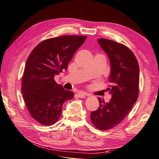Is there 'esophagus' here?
Segmentation results:
<instances>
[{
  "mask_svg": "<svg viewBox=\"0 0 159 159\" xmlns=\"http://www.w3.org/2000/svg\"><path fill=\"white\" fill-rule=\"evenodd\" d=\"M78 95H79V96L80 98H84L85 97V96H89V94H88V93H86L85 92H83V91H80L78 92Z\"/></svg>",
  "mask_w": 159,
  "mask_h": 159,
  "instance_id": "1",
  "label": "esophagus"
}]
</instances>
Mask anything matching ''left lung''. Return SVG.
<instances>
[{
	"mask_svg": "<svg viewBox=\"0 0 159 159\" xmlns=\"http://www.w3.org/2000/svg\"><path fill=\"white\" fill-rule=\"evenodd\" d=\"M97 40L110 59V85L107 90L111 98L108 102L98 98L100 106L91 112L90 119L96 128L106 130L120 123L137 100L139 66L134 54L125 45L105 39Z\"/></svg>",
	"mask_w": 159,
	"mask_h": 159,
	"instance_id": "obj_1",
	"label": "left lung"
}]
</instances>
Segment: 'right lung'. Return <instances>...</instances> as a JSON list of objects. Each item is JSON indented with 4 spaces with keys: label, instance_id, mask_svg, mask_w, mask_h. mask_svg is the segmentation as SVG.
Segmentation results:
<instances>
[{
    "label": "right lung",
    "instance_id": "1",
    "mask_svg": "<svg viewBox=\"0 0 159 159\" xmlns=\"http://www.w3.org/2000/svg\"><path fill=\"white\" fill-rule=\"evenodd\" d=\"M85 36H62L40 43L30 53L22 78V94L34 119L51 125L61 115L64 102L74 92L56 83L55 75L67 69L74 53L85 42Z\"/></svg>",
    "mask_w": 159,
    "mask_h": 159
}]
</instances>
